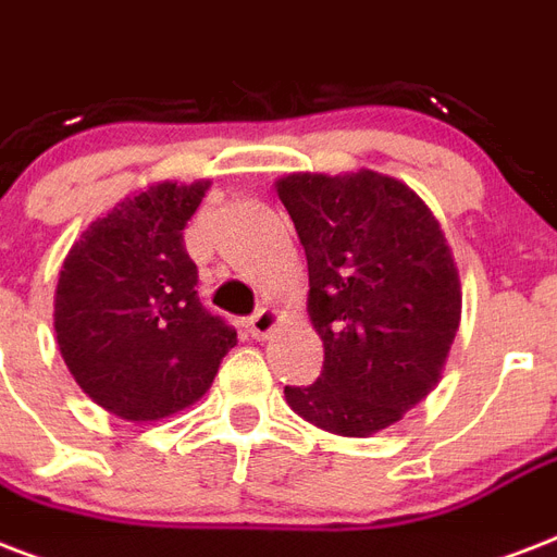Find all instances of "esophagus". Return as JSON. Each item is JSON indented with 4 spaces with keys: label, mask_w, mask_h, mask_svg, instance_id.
<instances>
[{
    "label": "esophagus",
    "mask_w": 557,
    "mask_h": 557,
    "mask_svg": "<svg viewBox=\"0 0 557 557\" xmlns=\"http://www.w3.org/2000/svg\"><path fill=\"white\" fill-rule=\"evenodd\" d=\"M275 325H278V313H275L273 308H261L256 317L249 319L247 327H249V334H252V339L261 343V339H267L270 334H273Z\"/></svg>",
    "instance_id": "1"
}]
</instances>
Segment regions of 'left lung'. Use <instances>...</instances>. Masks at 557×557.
<instances>
[{"label": "left lung", "mask_w": 557, "mask_h": 557, "mask_svg": "<svg viewBox=\"0 0 557 557\" xmlns=\"http://www.w3.org/2000/svg\"><path fill=\"white\" fill-rule=\"evenodd\" d=\"M278 200L308 258V313L325 363L287 407L319 430L366 438L433 392L462 319L454 252L426 202L395 176L287 174Z\"/></svg>", "instance_id": "obj_1"}]
</instances>
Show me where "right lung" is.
Returning a JSON list of instances; mask_svg holds the SVG:
<instances>
[{
	"label": "right lung",
	"mask_w": 557,
	"mask_h": 557,
	"mask_svg": "<svg viewBox=\"0 0 557 557\" xmlns=\"http://www.w3.org/2000/svg\"><path fill=\"white\" fill-rule=\"evenodd\" d=\"M157 183L92 220L54 290V334L75 383L124 421H159L200 400L235 327L197 299L185 223L209 191Z\"/></svg>",
	"instance_id": "right-lung-1"
}]
</instances>
